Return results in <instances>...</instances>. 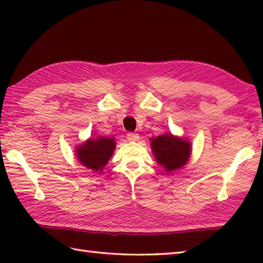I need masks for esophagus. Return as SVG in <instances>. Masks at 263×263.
<instances>
[{
    "instance_id": "34e87169",
    "label": "esophagus",
    "mask_w": 263,
    "mask_h": 263,
    "mask_svg": "<svg viewBox=\"0 0 263 263\" xmlns=\"http://www.w3.org/2000/svg\"><path fill=\"white\" fill-rule=\"evenodd\" d=\"M126 138L128 141H138L139 140V135L135 132H128L126 135Z\"/></svg>"
}]
</instances>
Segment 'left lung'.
Listing matches in <instances>:
<instances>
[{
  "label": "left lung",
  "instance_id": "8db88e82",
  "mask_svg": "<svg viewBox=\"0 0 263 263\" xmlns=\"http://www.w3.org/2000/svg\"><path fill=\"white\" fill-rule=\"evenodd\" d=\"M152 148L158 164L163 165L166 172L183 167L186 164L191 153L189 141L175 138L172 135L159 136L153 139Z\"/></svg>",
  "mask_w": 263,
  "mask_h": 263
}]
</instances>
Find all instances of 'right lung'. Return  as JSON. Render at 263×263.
Segmentation results:
<instances>
[{
    "instance_id": "right-lung-1",
    "label": "right lung",
    "mask_w": 263,
    "mask_h": 263,
    "mask_svg": "<svg viewBox=\"0 0 263 263\" xmlns=\"http://www.w3.org/2000/svg\"><path fill=\"white\" fill-rule=\"evenodd\" d=\"M115 148V141L113 138L99 137L97 139H90L82 146L78 147L77 156L79 161L92 171H102L107 164L108 159L113 155Z\"/></svg>"
}]
</instances>
